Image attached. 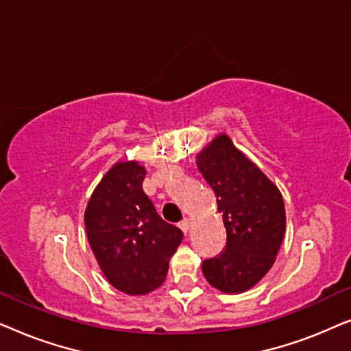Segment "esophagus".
Wrapping results in <instances>:
<instances>
[{
    "label": "esophagus",
    "instance_id": "34e87169",
    "mask_svg": "<svg viewBox=\"0 0 351 351\" xmlns=\"http://www.w3.org/2000/svg\"><path fill=\"white\" fill-rule=\"evenodd\" d=\"M179 228L182 230V232H184V233H186V232H189V228H190V220L189 219H182L180 220V222H179Z\"/></svg>",
    "mask_w": 351,
    "mask_h": 351
}]
</instances>
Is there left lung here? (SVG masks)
I'll return each mask as SVG.
<instances>
[{"instance_id":"left-lung-1","label":"left lung","mask_w":351,"mask_h":351,"mask_svg":"<svg viewBox=\"0 0 351 351\" xmlns=\"http://www.w3.org/2000/svg\"><path fill=\"white\" fill-rule=\"evenodd\" d=\"M196 160L227 230L225 249L206 258L203 275L219 291L243 292L262 280L280 251L286 230L282 196L227 136L215 137Z\"/></svg>"}]
</instances>
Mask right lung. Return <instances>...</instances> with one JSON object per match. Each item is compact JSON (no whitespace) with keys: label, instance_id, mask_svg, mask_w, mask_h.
I'll return each instance as SVG.
<instances>
[{"label":"right lung","instance_id":"add662e5","mask_svg":"<svg viewBox=\"0 0 351 351\" xmlns=\"http://www.w3.org/2000/svg\"><path fill=\"white\" fill-rule=\"evenodd\" d=\"M145 174L136 161L114 165L94 190L84 214L100 268L112 286L131 295L148 294L162 285L169 258L184 238L145 195Z\"/></svg>","mask_w":351,"mask_h":351}]
</instances>
